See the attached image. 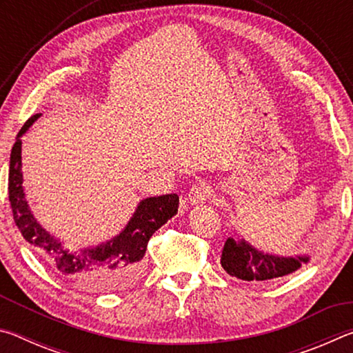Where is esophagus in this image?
<instances>
[{
	"mask_svg": "<svg viewBox=\"0 0 353 353\" xmlns=\"http://www.w3.org/2000/svg\"><path fill=\"white\" fill-rule=\"evenodd\" d=\"M208 196H210V187L205 182H198L191 187L187 199L191 205H199L205 204Z\"/></svg>",
	"mask_w": 353,
	"mask_h": 353,
	"instance_id": "esophagus-1",
	"label": "esophagus"
}]
</instances>
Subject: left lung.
I'll return each instance as SVG.
<instances>
[{"instance_id":"8db88e82","label":"left lung","mask_w":353,"mask_h":353,"mask_svg":"<svg viewBox=\"0 0 353 353\" xmlns=\"http://www.w3.org/2000/svg\"><path fill=\"white\" fill-rule=\"evenodd\" d=\"M312 260L310 254L276 255L256 249L246 238L229 236L224 243L221 266L232 277L252 283H268L301 270Z\"/></svg>"}]
</instances>
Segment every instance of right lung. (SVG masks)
Instances as JSON below:
<instances>
[{"label": "right lung", "mask_w": 353, "mask_h": 353, "mask_svg": "<svg viewBox=\"0 0 353 353\" xmlns=\"http://www.w3.org/2000/svg\"><path fill=\"white\" fill-rule=\"evenodd\" d=\"M41 113L28 119L17 135L9 162V201L15 224L25 240L67 279L90 291L121 290L135 283L143 271V256L155 230L177 214L179 196L162 194L141 199L124 229L117 236L97 246L71 250L41 227L31 212L23 188L21 137L37 121Z\"/></svg>", "instance_id": "right-lung-1"}]
</instances>
